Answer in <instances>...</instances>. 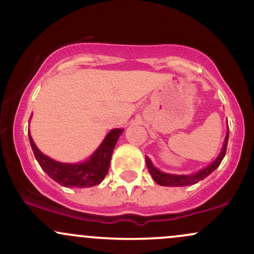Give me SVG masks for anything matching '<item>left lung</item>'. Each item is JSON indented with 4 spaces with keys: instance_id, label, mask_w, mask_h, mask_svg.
<instances>
[{
    "instance_id": "left-lung-1",
    "label": "left lung",
    "mask_w": 254,
    "mask_h": 254,
    "mask_svg": "<svg viewBox=\"0 0 254 254\" xmlns=\"http://www.w3.org/2000/svg\"><path fill=\"white\" fill-rule=\"evenodd\" d=\"M228 137H229V130L227 132L226 138H224V143L222 151L220 153V155L211 165H209L208 167L203 168V170L198 171L197 173L194 174H189V176H176V174H167L160 172L157 168L153 166L150 162V160L148 157H145V164H147V168L149 171V173L153 177V179L155 180L156 184L161 186H186V185H193L200 180H203L204 178H206L209 174L212 173L216 168L220 166L221 162H222L224 155H226L227 151V143H228Z\"/></svg>"
}]
</instances>
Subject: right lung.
<instances>
[{"mask_svg": "<svg viewBox=\"0 0 254 254\" xmlns=\"http://www.w3.org/2000/svg\"><path fill=\"white\" fill-rule=\"evenodd\" d=\"M123 129H113L109 132L98 150L83 164H62L50 159L37 148L30 135V143L38 164L55 182L65 188H90L100 184L109 172L111 156Z\"/></svg>", "mask_w": 254, "mask_h": 254, "instance_id": "obj_1", "label": "right lung"}]
</instances>
